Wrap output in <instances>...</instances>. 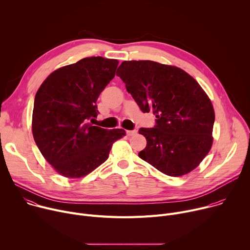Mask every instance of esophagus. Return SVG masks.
Listing matches in <instances>:
<instances>
[{
    "label": "esophagus",
    "instance_id": "1",
    "mask_svg": "<svg viewBox=\"0 0 250 250\" xmlns=\"http://www.w3.org/2000/svg\"><path fill=\"white\" fill-rule=\"evenodd\" d=\"M136 130L135 129H133V130H126V134L128 135V136H131V135H135L136 134Z\"/></svg>",
    "mask_w": 250,
    "mask_h": 250
}]
</instances>
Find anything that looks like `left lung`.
<instances>
[{
  "mask_svg": "<svg viewBox=\"0 0 250 250\" xmlns=\"http://www.w3.org/2000/svg\"><path fill=\"white\" fill-rule=\"evenodd\" d=\"M154 127L139 128L146 146L138 156L160 172L179 177L194 170L212 145L215 112L208 95L184 70L150 60L124 61L117 71Z\"/></svg>",
  "mask_w": 250,
  "mask_h": 250,
  "instance_id": "8db88e82",
  "label": "left lung"
}]
</instances>
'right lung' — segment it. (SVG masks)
I'll return each instance as SVG.
<instances>
[{"label":"right lung","mask_w":250,"mask_h":250,"mask_svg":"<svg viewBox=\"0 0 250 250\" xmlns=\"http://www.w3.org/2000/svg\"><path fill=\"white\" fill-rule=\"evenodd\" d=\"M119 61L86 57L52 72L34 98L32 134L35 144L56 172L81 178L109 157L114 142L125 131L92 125L97 100L115 77Z\"/></svg>","instance_id":"add662e5"}]
</instances>
